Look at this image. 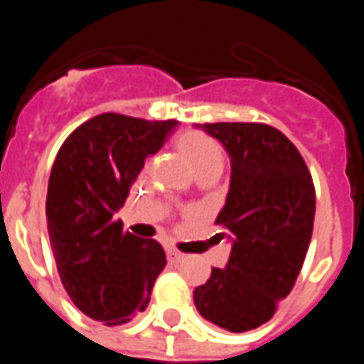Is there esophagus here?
<instances>
[{"label":"esophagus","mask_w":364,"mask_h":364,"mask_svg":"<svg viewBox=\"0 0 364 364\" xmlns=\"http://www.w3.org/2000/svg\"><path fill=\"white\" fill-rule=\"evenodd\" d=\"M167 257H169V261H181L183 259V253L181 252H177V250H175V247H169V250H167Z\"/></svg>","instance_id":"esophagus-1"}]
</instances>
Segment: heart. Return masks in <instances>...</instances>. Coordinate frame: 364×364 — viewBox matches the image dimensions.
<instances>
[{"label":"heart","instance_id":"heart-1","mask_svg":"<svg viewBox=\"0 0 364 364\" xmlns=\"http://www.w3.org/2000/svg\"><path fill=\"white\" fill-rule=\"evenodd\" d=\"M177 148L183 151L185 158L189 159L191 166L195 167V171L224 161V151H222L220 144L205 132H198V130L183 132L177 138Z\"/></svg>","mask_w":364,"mask_h":364}]
</instances>
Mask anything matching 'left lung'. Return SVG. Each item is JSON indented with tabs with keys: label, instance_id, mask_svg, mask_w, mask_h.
I'll return each instance as SVG.
<instances>
[{
	"label": "left lung",
	"instance_id": "1",
	"mask_svg": "<svg viewBox=\"0 0 364 364\" xmlns=\"http://www.w3.org/2000/svg\"><path fill=\"white\" fill-rule=\"evenodd\" d=\"M230 154L232 179L216 224L232 252L195 289L198 314L244 333L269 321L287 298L312 240L316 189L296 146L263 122H205Z\"/></svg>",
	"mask_w": 364,
	"mask_h": 364
}]
</instances>
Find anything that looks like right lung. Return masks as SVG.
Here are the masks:
<instances>
[{"instance_id":"1","label":"right lung","mask_w":364,"mask_h":364,"mask_svg":"<svg viewBox=\"0 0 364 364\" xmlns=\"http://www.w3.org/2000/svg\"><path fill=\"white\" fill-rule=\"evenodd\" d=\"M177 120L103 112L60 146L46 195V218L60 279L87 318L122 326L146 310L166 252L122 230L114 213L150 154Z\"/></svg>"}]
</instances>
